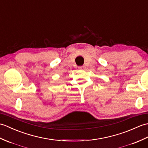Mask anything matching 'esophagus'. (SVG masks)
<instances>
[{"mask_svg":"<svg viewBox=\"0 0 148 148\" xmlns=\"http://www.w3.org/2000/svg\"><path fill=\"white\" fill-rule=\"evenodd\" d=\"M84 69H85V66H79V69L84 70Z\"/></svg>","mask_w":148,"mask_h":148,"instance_id":"obj_1","label":"esophagus"}]
</instances>
